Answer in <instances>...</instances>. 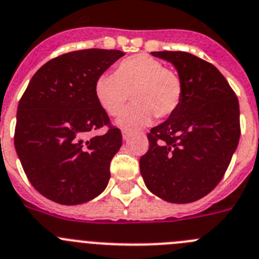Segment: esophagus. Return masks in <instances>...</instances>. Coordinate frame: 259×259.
I'll return each instance as SVG.
<instances>
[{"label":"esophagus","instance_id":"34e87169","mask_svg":"<svg viewBox=\"0 0 259 259\" xmlns=\"http://www.w3.org/2000/svg\"><path fill=\"white\" fill-rule=\"evenodd\" d=\"M130 136H131V132H128V131H125V130H123V131H122L123 140H124V141H127V140L130 139Z\"/></svg>","mask_w":259,"mask_h":259}]
</instances>
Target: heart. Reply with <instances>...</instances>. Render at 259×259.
Masks as SVG:
<instances>
[{
    "label": "heart",
    "mask_w": 259,
    "mask_h": 259,
    "mask_svg": "<svg viewBox=\"0 0 259 259\" xmlns=\"http://www.w3.org/2000/svg\"><path fill=\"white\" fill-rule=\"evenodd\" d=\"M94 91L99 105L110 117L123 110L130 94L134 104L117 119L118 127L125 131L145 127L155 115L160 119L170 117L182 100L179 74L146 54L122 60L113 74L99 75Z\"/></svg>",
    "instance_id": "b5f03b06"
}]
</instances>
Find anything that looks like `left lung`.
<instances>
[{"mask_svg": "<svg viewBox=\"0 0 259 259\" xmlns=\"http://www.w3.org/2000/svg\"><path fill=\"white\" fill-rule=\"evenodd\" d=\"M151 55L176 68L182 100L165 122L151 128L140 172L154 195L169 203H191L217 186L238 148V97L214 65L193 54Z\"/></svg>", "mask_w": 259, "mask_h": 259, "instance_id": "left-lung-1", "label": "left lung"}]
</instances>
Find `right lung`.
<instances>
[{"label":"right lung","mask_w":259,"mask_h":259,"mask_svg":"<svg viewBox=\"0 0 259 259\" xmlns=\"http://www.w3.org/2000/svg\"><path fill=\"white\" fill-rule=\"evenodd\" d=\"M124 55L119 50L89 49L47 61L30 79L16 114L15 150L28 180L45 198L77 205L103 193L122 134L86 139L109 124L95 97V82Z\"/></svg>","instance_id":"add662e5"}]
</instances>
